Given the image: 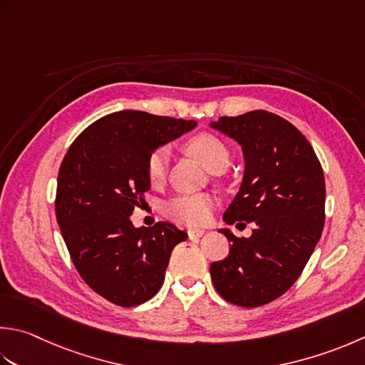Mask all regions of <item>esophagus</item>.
<instances>
[{"instance_id":"obj_1","label":"esophagus","mask_w":365,"mask_h":365,"mask_svg":"<svg viewBox=\"0 0 365 365\" xmlns=\"http://www.w3.org/2000/svg\"><path fill=\"white\" fill-rule=\"evenodd\" d=\"M205 234L204 230H188V237L190 239H195V237H202Z\"/></svg>"}]
</instances>
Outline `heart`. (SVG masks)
<instances>
[{
	"mask_svg": "<svg viewBox=\"0 0 365 365\" xmlns=\"http://www.w3.org/2000/svg\"><path fill=\"white\" fill-rule=\"evenodd\" d=\"M185 150L199 161L207 170H212L220 164L230 163V150L225 142L210 133H201L192 135L185 144ZM168 150L158 148L150 153L147 160V178L152 185H160L164 180L168 169ZM215 207V197L207 192L197 195H182L177 196L164 207V213L177 221V223L188 226H201L210 220V215Z\"/></svg>",
	"mask_w": 365,
	"mask_h": 365,
	"instance_id": "heart-1",
	"label": "heart"
}]
</instances>
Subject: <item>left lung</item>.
I'll list each match as a JSON object with an SVG mask.
<instances>
[{
  "label": "left lung",
  "instance_id": "left-lung-1",
  "mask_svg": "<svg viewBox=\"0 0 365 365\" xmlns=\"http://www.w3.org/2000/svg\"><path fill=\"white\" fill-rule=\"evenodd\" d=\"M210 126L237 140L245 160L223 220L255 223L250 237L220 230L231 245L223 261L210 264L212 282L227 302L259 307L294 284L318 244L326 220L323 168L305 135L272 112L220 117Z\"/></svg>",
  "mask_w": 365,
  "mask_h": 365
}]
</instances>
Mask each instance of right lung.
Here are the masks:
<instances>
[{
	"instance_id": "right-lung-1",
	"label": "right lung",
	"mask_w": 365,
	"mask_h": 365,
	"mask_svg": "<svg viewBox=\"0 0 365 365\" xmlns=\"http://www.w3.org/2000/svg\"><path fill=\"white\" fill-rule=\"evenodd\" d=\"M196 125L140 110L113 112L85 128L64 155L56 221L77 272L112 304L135 307L152 299L174 247L188 237L164 221L134 227L130 217L145 204L150 153Z\"/></svg>"
}]
</instances>
